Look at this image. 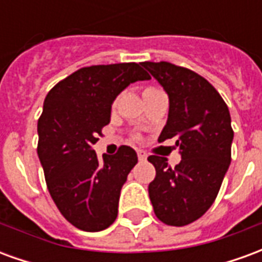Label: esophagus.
<instances>
[{
  "label": "esophagus",
  "mask_w": 262,
  "mask_h": 262,
  "mask_svg": "<svg viewBox=\"0 0 262 262\" xmlns=\"http://www.w3.org/2000/svg\"><path fill=\"white\" fill-rule=\"evenodd\" d=\"M137 157H139V160H140V161H144V160L147 159V154L144 153L143 150H137Z\"/></svg>",
  "instance_id": "1"
}]
</instances>
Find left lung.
<instances>
[{
    "label": "left lung",
    "instance_id": "left-lung-1",
    "mask_svg": "<svg viewBox=\"0 0 262 262\" xmlns=\"http://www.w3.org/2000/svg\"><path fill=\"white\" fill-rule=\"evenodd\" d=\"M168 95V119L159 142L176 137L181 161L174 168L165 157L150 156L156 178L148 185L154 213L168 226L198 220L217 196L231 161L230 112L214 86L192 70L167 61H146Z\"/></svg>",
    "mask_w": 262,
    "mask_h": 262
}]
</instances>
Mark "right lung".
Masks as SVG:
<instances>
[{
    "label": "right lung",
    "instance_id": "1",
    "mask_svg": "<svg viewBox=\"0 0 262 262\" xmlns=\"http://www.w3.org/2000/svg\"><path fill=\"white\" fill-rule=\"evenodd\" d=\"M150 80L143 63L91 66L77 70L49 91L37 122V156L50 196L77 229L101 231L118 216L120 189L137 154L120 146L97 157L92 146L111 122L112 103L136 81Z\"/></svg>",
    "mask_w": 262,
    "mask_h": 262
}]
</instances>
